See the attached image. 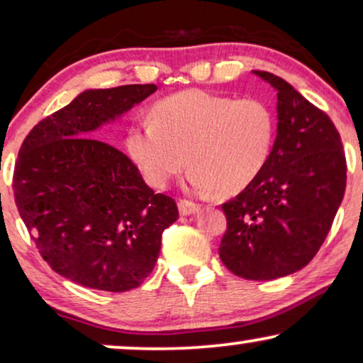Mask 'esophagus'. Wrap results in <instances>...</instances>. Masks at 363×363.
<instances>
[{
  "label": "esophagus",
  "instance_id": "obj_1",
  "mask_svg": "<svg viewBox=\"0 0 363 363\" xmlns=\"http://www.w3.org/2000/svg\"><path fill=\"white\" fill-rule=\"evenodd\" d=\"M178 208H180L182 216H191V213H195L196 210H199V205L191 202V200L182 199L180 202H178Z\"/></svg>",
  "mask_w": 363,
  "mask_h": 363
}]
</instances>
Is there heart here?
Here are the masks:
<instances>
[{
	"label": "heart",
	"mask_w": 363,
	"mask_h": 363,
	"mask_svg": "<svg viewBox=\"0 0 363 363\" xmlns=\"http://www.w3.org/2000/svg\"><path fill=\"white\" fill-rule=\"evenodd\" d=\"M274 131L266 101L191 89L156 102L151 119L129 128L126 147L153 186H167L189 158L191 189L234 195L266 167Z\"/></svg>",
	"instance_id": "1"
}]
</instances>
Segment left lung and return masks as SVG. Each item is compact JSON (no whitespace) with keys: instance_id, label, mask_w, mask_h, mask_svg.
Segmentation results:
<instances>
[{"instance_id":"obj_1","label":"left lung","mask_w":363,"mask_h":363,"mask_svg":"<svg viewBox=\"0 0 363 363\" xmlns=\"http://www.w3.org/2000/svg\"><path fill=\"white\" fill-rule=\"evenodd\" d=\"M277 91V134L259 177L222 205V262L244 279L293 274L316 256L347 186V160L332 119L286 80L254 70Z\"/></svg>"}]
</instances>
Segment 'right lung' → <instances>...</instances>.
<instances>
[{"instance_id": "obj_1", "label": "right lung", "mask_w": 363, "mask_h": 363, "mask_svg": "<svg viewBox=\"0 0 363 363\" xmlns=\"http://www.w3.org/2000/svg\"><path fill=\"white\" fill-rule=\"evenodd\" d=\"M156 91L133 84L82 92L28 133L13 173L15 202L48 266L80 286L123 293L153 271L178 218L123 151L94 131Z\"/></svg>"}]
</instances>
